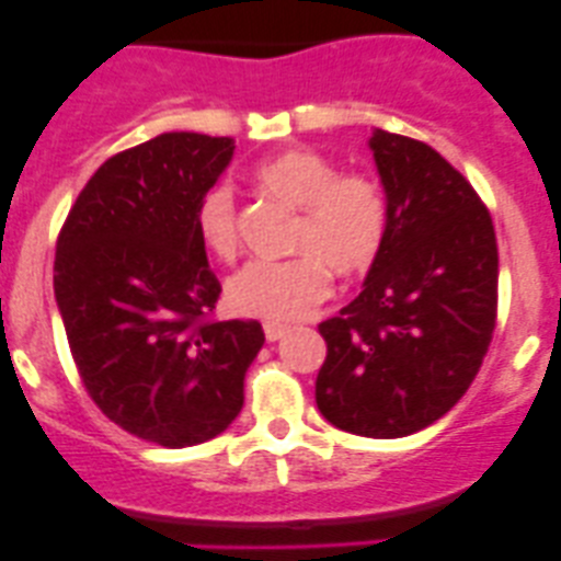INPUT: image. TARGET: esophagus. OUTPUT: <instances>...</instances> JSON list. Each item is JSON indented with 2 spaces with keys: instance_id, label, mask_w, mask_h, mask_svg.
<instances>
[{
  "instance_id": "obj_1",
  "label": "esophagus",
  "mask_w": 561,
  "mask_h": 561,
  "mask_svg": "<svg viewBox=\"0 0 561 561\" xmlns=\"http://www.w3.org/2000/svg\"><path fill=\"white\" fill-rule=\"evenodd\" d=\"M263 331H265V339H268V342H276V339L285 336L287 328H285V325H279V322H265Z\"/></svg>"
}]
</instances>
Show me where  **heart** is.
<instances>
[{
  "instance_id": "obj_1",
  "label": "heart",
  "mask_w": 561,
  "mask_h": 561,
  "mask_svg": "<svg viewBox=\"0 0 561 561\" xmlns=\"http://www.w3.org/2000/svg\"><path fill=\"white\" fill-rule=\"evenodd\" d=\"M260 190L301 208L290 236L296 257L249 263L230 279L228 301L236 312L268 322H293L312 314L331 293L333 271L355 279L371 271L388 241L390 208L380 181L366 173H342L336 162L312 149H287L254 168ZM197 239L219 260L241 254L239 208L228 184H211L197 197Z\"/></svg>"
}]
</instances>
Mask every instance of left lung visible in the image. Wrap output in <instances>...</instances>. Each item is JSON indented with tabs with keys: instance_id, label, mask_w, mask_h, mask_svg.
<instances>
[{
	"instance_id": "left-lung-1",
	"label": "left lung",
	"mask_w": 561,
	"mask_h": 561,
	"mask_svg": "<svg viewBox=\"0 0 561 561\" xmlns=\"http://www.w3.org/2000/svg\"><path fill=\"white\" fill-rule=\"evenodd\" d=\"M390 228L364 290L317 325L325 421L396 439L432 426L467 393L496 328L500 252L474 186L428 144L377 129L369 140Z\"/></svg>"
}]
</instances>
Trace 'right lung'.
Masks as SVG:
<instances>
[{"label": "right lung", "mask_w": 561, "mask_h": 561, "mask_svg": "<svg viewBox=\"0 0 561 561\" xmlns=\"http://www.w3.org/2000/svg\"><path fill=\"white\" fill-rule=\"evenodd\" d=\"M233 140L165 133L118 151L72 203L54 293L83 388L111 423L162 448L222 434L265 342L257 320L214 317L222 285L197 239V197Z\"/></svg>", "instance_id": "1"}]
</instances>
